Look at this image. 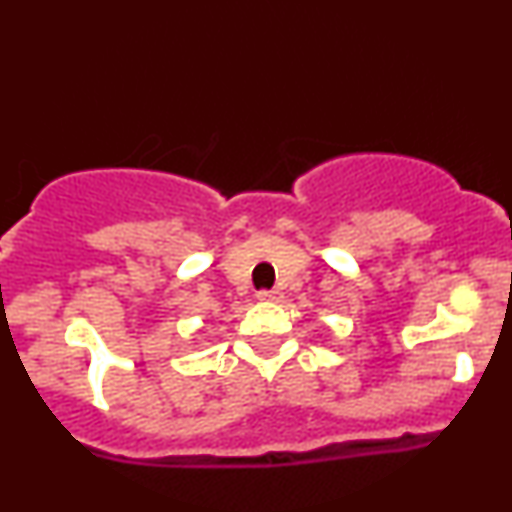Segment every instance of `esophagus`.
<instances>
[{
  "instance_id": "esophagus-1",
  "label": "esophagus",
  "mask_w": 512,
  "mask_h": 512,
  "mask_svg": "<svg viewBox=\"0 0 512 512\" xmlns=\"http://www.w3.org/2000/svg\"><path fill=\"white\" fill-rule=\"evenodd\" d=\"M276 298H279V293H276V291H260V293H257V301H262V303H272V301H276Z\"/></svg>"
}]
</instances>
